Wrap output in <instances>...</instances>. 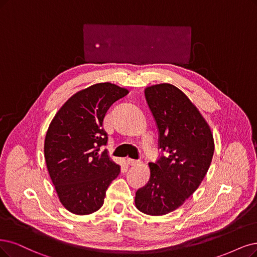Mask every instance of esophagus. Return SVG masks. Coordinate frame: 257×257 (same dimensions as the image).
<instances>
[{
	"mask_svg": "<svg viewBox=\"0 0 257 257\" xmlns=\"http://www.w3.org/2000/svg\"><path fill=\"white\" fill-rule=\"evenodd\" d=\"M127 164L129 166H136L140 164V161H136V160H132V159H127Z\"/></svg>",
	"mask_w": 257,
	"mask_h": 257,
	"instance_id": "esophagus-1",
	"label": "esophagus"
}]
</instances>
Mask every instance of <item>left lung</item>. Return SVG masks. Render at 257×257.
<instances>
[{
    "instance_id": "left-lung-1",
    "label": "left lung",
    "mask_w": 257,
    "mask_h": 257,
    "mask_svg": "<svg viewBox=\"0 0 257 257\" xmlns=\"http://www.w3.org/2000/svg\"><path fill=\"white\" fill-rule=\"evenodd\" d=\"M145 97L159 129V147L166 156L148 164L150 179L136 193L135 203L142 213L162 216L181 206L201 184L215 144L200 111L174 84L150 85Z\"/></svg>"
}]
</instances>
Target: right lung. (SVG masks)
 <instances>
[{"mask_svg":"<svg viewBox=\"0 0 257 257\" xmlns=\"http://www.w3.org/2000/svg\"><path fill=\"white\" fill-rule=\"evenodd\" d=\"M128 90L100 82L78 91L56 113L46 131L44 158L61 204L76 215H89L103 204L120 166L100 153L108 142L103 118Z\"/></svg>","mask_w":257,"mask_h":257,"instance_id":"obj_1","label":"right lung"}]
</instances>
